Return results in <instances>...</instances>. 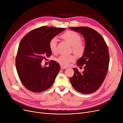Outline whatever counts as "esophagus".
<instances>
[{"mask_svg": "<svg viewBox=\"0 0 123 123\" xmlns=\"http://www.w3.org/2000/svg\"><path fill=\"white\" fill-rule=\"evenodd\" d=\"M61 67L62 69H65L67 68L66 67H64V66H61Z\"/></svg>", "mask_w": 123, "mask_h": 123, "instance_id": "obj_1", "label": "esophagus"}]
</instances>
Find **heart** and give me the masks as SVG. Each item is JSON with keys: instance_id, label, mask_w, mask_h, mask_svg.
Masks as SVG:
<instances>
[{"instance_id": "1", "label": "heart", "mask_w": 123, "mask_h": 123, "mask_svg": "<svg viewBox=\"0 0 123 123\" xmlns=\"http://www.w3.org/2000/svg\"><path fill=\"white\" fill-rule=\"evenodd\" d=\"M61 38L69 43L72 46L73 52L77 56H82L86 50L85 43L81 40V36L79 33L73 31H68L61 35ZM50 50L55 53L57 50V38L54 37L51 38L49 43ZM75 56L73 54H62L56 58L55 61L61 66H68L71 62L75 59Z\"/></svg>"}]
</instances>
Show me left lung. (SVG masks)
Wrapping results in <instances>:
<instances>
[{
  "instance_id": "8db88e82",
  "label": "left lung",
  "mask_w": 123,
  "mask_h": 123,
  "mask_svg": "<svg viewBox=\"0 0 123 123\" xmlns=\"http://www.w3.org/2000/svg\"><path fill=\"white\" fill-rule=\"evenodd\" d=\"M70 29L82 34L86 43L84 55L77 62V66H84V71L80 73L73 68L74 74L70 79L71 83L77 91L90 94L98 90L106 77L110 61L108 48L102 36L92 28Z\"/></svg>"
}]
</instances>
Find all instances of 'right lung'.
<instances>
[{
  "label": "right lung",
  "instance_id": "right-lung-1",
  "mask_svg": "<svg viewBox=\"0 0 123 123\" xmlns=\"http://www.w3.org/2000/svg\"><path fill=\"white\" fill-rule=\"evenodd\" d=\"M66 29L43 26L27 33L20 41L16 57L18 76L29 91L38 93L49 89L60 71L57 62L51 61L49 67H43L41 62L51 51L49 43Z\"/></svg>",
  "mask_w": 123,
  "mask_h": 123
}]
</instances>
